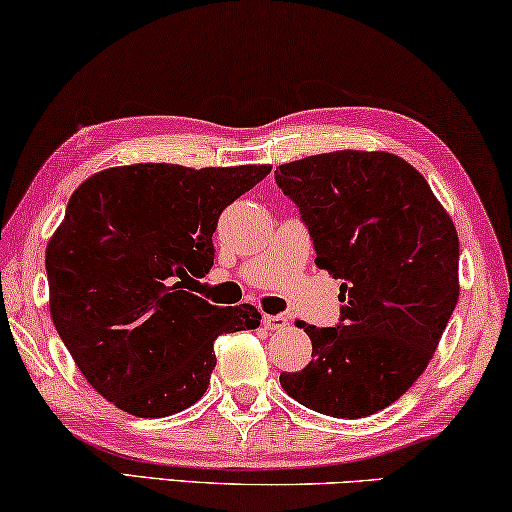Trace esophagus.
Masks as SVG:
<instances>
[{"label":"esophagus","mask_w":512,"mask_h":512,"mask_svg":"<svg viewBox=\"0 0 512 512\" xmlns=\"http://www.w3.org/2000/svg\"><path fill=\"white\" fill-rule=\"evenodd\" d=\"M264 326L269 330H285L289 326V319L282 314H264Z\"/></svg>","instance_id":"34e87169"}]
</instances>
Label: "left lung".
<instances>
[{
  "instance_id": "8db88e82",
  "label": "left lung",
  "mask_w": 512,
  "mask_h": 512,
  "mask_svg": "<svg viewBox=\"0 0 512 512\" xmlns=\"http://www.w3.org/2000/svg\"><path fill=\"white\" fill-rule=\"evenodd\" d=\"M316 248L342 280V323L316 328L312 362L280 373L300 405L339 419L376 415L417 383L460 296L458 232L417 168L389 152L337 150L275 170Z\"/></svg>"
}]
</instances>
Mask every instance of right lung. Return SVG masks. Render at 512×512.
<instances>
[{
  "mask_svg": "<svg viewBox=\"0 0 512 512\" xmlns=\"http://www.w3.org/2000/svg\"><path fill=\"white\" fill-rule=\"evenodd\" d=\"M271 166L104 168L70 196L45 250L54 328L84 378L134 417L175 415L207 392L214 342L259 328L253 305L216 307L198 280L227 205Z\"/></svg>",
  "mask_w": 512,
  "mask_h": 512,
  "instance_id": "add662e5",
  "label": "right lung"
}]
</instances>
